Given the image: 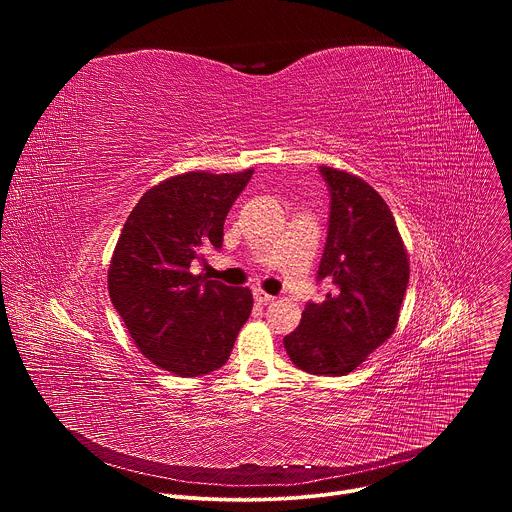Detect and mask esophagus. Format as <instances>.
<instances>
[{"mask_svg": "<svg viewBox=\"0 0 512 512\" xmlns=\"http://www.w3.org/2000/svg\"><path fill=\"white\" fill-rule=\"evenodd\" d=\"M253 296H255V302L257 304H269V302H273L275 298L273 296H269V294H265V291L263 289H253Z\"/></svg>", "mask_w": 512, "mask_h": 512, "instance_id": "obj_1", "label": "esophagus"}]
</instances>
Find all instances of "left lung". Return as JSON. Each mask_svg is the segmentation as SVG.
I'll list each match as a JSON object with an SVG mask.
<instances>
[{"label":"left lung","instance_id":"left-lung-1","mask_svg":"<svg viewBox=\"0 0 512 512\" xmlns=\"http://www.w3.org/2000/svg\"><path fill=\"white\" fill-rule=\"evenodd\" d=\"M328 186V235L318 283L324 302H308L300 326L283 338L298 369L352 373L395 330L409 283V259L391 208L367 182L320 166Z\"/></svg>","mask_w":512,"mask_h":512}]
</instances>
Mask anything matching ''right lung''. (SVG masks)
<instances>
[{
    "instance_id": "add662e5",
    "label": "right lung",
    "mask_w": 512,
    "mask_h": 512,
    "mask_svg": "<svg viewBox=\"0 0 512 512\" xmlns=\"http://www.w3.org/2000/svg\"><path fill=\"white\" fill-rule=\"evenodd\" d=\"M253 172H188L150 188L117 241L111 302L141 354L178 377L221 369L251 314L247 287L208 281L190 265L223 247L225 218Z\"/></svg>"
}]
</instances>
